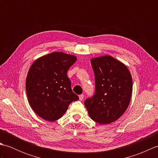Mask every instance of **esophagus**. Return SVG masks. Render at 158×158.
<instances>
[{"mask_svg":"<svg viewBox=\"0 0 158 158\" xmlns=\"http://www.w3.org/2000/svg\"><path fill=\"white\" fill-rule=\"evenodd\" d=\"M79 100H83V98H84V94H81V95H79Z\"/></svg>","mask_w":158,"mask_h":158,"instance_id":"1","label":"esophagus"}]
</instances>
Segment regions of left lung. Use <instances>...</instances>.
I'll use <instances>...</instances> for the list:
<instances>
[{
	"label": "left lung",
	"mask_w": 158,
	"mask_h": 158,
	"mask_svg": "<svg viewBox=\"0 0 158 158\" xmlns=\"http://www.w3.org/2000/svg\"><path fill=\"white\" fill-rule=\"evenodd\" d=\"M95 75V93L86 99L89 117L100 124L118 119L128 106L132 93V79L126 65L110 56L91 59Z\"/></svg>",
	"instance_id": "8db88e82"
}]
</instances>
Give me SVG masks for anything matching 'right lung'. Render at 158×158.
<instances>
[{
  "label": "right lung",
  "instance_id": "obj_1",
  "mask_svg": "<svg viewBox=\"0 0 158 158\" xmlns=\"http://www.w3.org/2000/svg\"><path fill=\"white\" fill-rule=\"evenodd\" d=\"M77 57L53 52L36 60L26 80L30 105L42 119L53 122L62 117L70 103L79 100L72 91L67 71Z\"/></svg>",
  "mask_w": 158,
  "mask_h": 158
}]
</instances>
